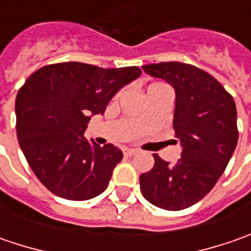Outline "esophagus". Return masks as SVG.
Listing matches in <instances>:
<instances>
[{"instance_id": "1", "label": "esophagus", "mask_w": 251, "mask_h": 251, "mask_svg": "<svg viewBox=\"0 0 251 251\" xmlns=\"http://www.w3.org/2000/svg\"><path fill=\"white\" fill-rule=\"evenodd\" d=\"M138 151L134 150V148H124L123 150V153H124V156H132V155H135Z\"/></svg>"}]
</instances>
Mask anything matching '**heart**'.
<instances>
[{
  "instance_id": "b5f03b06",
  "label": "heart",
  "mask_w": 251,
  "mask_h": 251,
  "mask_svg": "<svg viewBox=\"0 0 251 251\" xmlns=\"http://www.w3.org/2000/svg\"><path fill=\"white\" fill-rule=\"evenodd\" d=\"M152 85H155V83H152ZM150 86H151V85H150Z\"/></svg>"
}]
</instances>
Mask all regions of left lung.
<instances>
[{
  "instance_id": "left-lung-1",
  "label": "left lung",
  "mask_w": 251,
  "mask_h": 251,
  "mask_svg": "<svg viewBox=\"0 0 251 251\" xmlns=\"http://www.w3.org/2000/svg\"><path fill=\"white\" fill-rule=\"evenodd\" d=\"M176 91L173 128L183 145L175 165L155 153V165L140 176L142 196L155 207L180 211L212 190L236 148V104L217 79L196 65L177 61L144 65Z\"/></svg>"
}]
</instances>
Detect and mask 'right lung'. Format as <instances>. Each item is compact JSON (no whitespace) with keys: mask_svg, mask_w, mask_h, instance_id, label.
<instances>
[{"mask_svg":"<svg viewBox=\"0 0 251 251\" xmlns=\"http://www.w3.org/2000/svg\"><path fill=\"white\" fill-rule=\"evenodd\" d=\"M138 67L109 68L83 63L44 65L18 91L16 135L25 158L47 190L65 200L101 194L123 152L113 144L91 147L83 132L89 114L104 113Z\"/></svg>","mask_w":251,"mask_h":251,"instance_id":"obj_1","label":"right lung"}]
</instances>
